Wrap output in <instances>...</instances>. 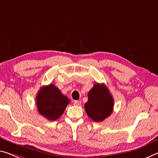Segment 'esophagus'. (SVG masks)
Instances as JSON below:
<instances>
[{"instance_id":"esophagus-1","label":"esophagus","mask_w":158,"mask_h":158,"mask_svg":"<svg viewBox=\"0 0 158 158\" xmlns=\"http://www.w3.org/2000/svg\"><path fill=\"white\" fill-rule=\"evenodd\" d=\"M81 101H78V100L73 101V104H74V105H76V106L81 105Z\"/></svg>"}]
</instances>
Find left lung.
<instances>
[{
  "mask_svg": "<svg viewBox=\"0 0 158 158\" xmlns=\"http://www.w3.org/2000/svg\"><path fill=\"white\" fill-rule=\"evenodd\" d=\"M87 95L88 100L85 104V110L89 118L99 122L111 114L114 99L105 85L95 83Z\"/></svg>",
  "mask_w": 158,
  "mask_h": 158,
  "instance_id": "left-lung-1",
  "label": "left lung"
}]
</instances>
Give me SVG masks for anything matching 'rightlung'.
Instances as JSON below:
<instances>
[{"label":"right lung","instance_id":"obj_1","mask_svg":"<svg viewBox=\"0 0 158 158\" xmlns=\"http://www.w3.org/2000/svg\"><path fill=\"white\" fill-rule=\"evenodd\" d=\"M69 102V98L53 84L41 88L36 97L39 113L49 121L59 118Z\"/></svg>","mask_w":158,"mask_h":158}]
</instances>
